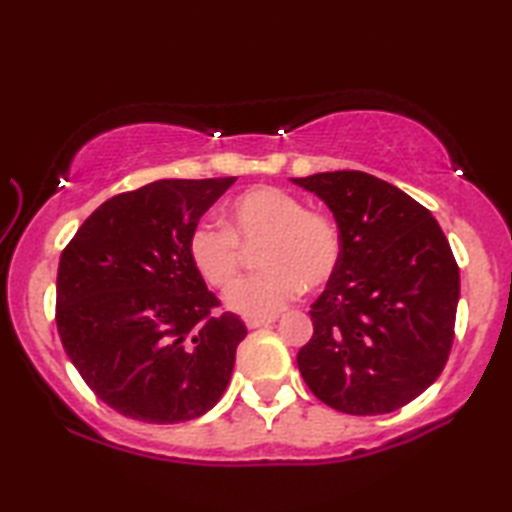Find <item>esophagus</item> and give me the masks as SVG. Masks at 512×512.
Masks as SVG:
<instances>
[{"label": "esophagus", "mask_w": 512, "mask_h": 512, "mask_svg": "<svg viewBox=\"0 0 512 512\" xmlns=\"http://www.w3.org/2000/svg\"><path fill=\"white\" fill-rule=\"evenodd\" d=\"M273 323H275V318H246V327H248V329L271 327Z\"/></svg>", "instance_id": "34e87169"}]
</instances>
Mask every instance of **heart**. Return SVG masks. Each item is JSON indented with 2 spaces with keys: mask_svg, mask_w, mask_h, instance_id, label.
Returning <instances> with one entry per match:
<instances>
[{
  "mask_svg": "<svg viewBox=\"0 0 512 512\" xmlns=\"http://www.w3.org/2000/svg\"><path fill=\"white\" fill-rule=\"evenodd\" d=\"M223 225H194L187 253L210 287L228 289L241 268L238 246H262L257 266L264 271L241 280L225 296L228 309L244 318L282 314L302 289L325 287L341 262L339 225L323 212L307 210L284 189H248L225 207Z\"/></svg>",
  "mask_w": 512,
  "mask_h": 512,
  "instance_id": "1",
  "label": "heart"
}]
</instances>
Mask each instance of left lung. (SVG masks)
Returning <instances> with one entry per match:
<instances>
[{"label":"left lung","instance_id":"8db88e82","mask_svg":"<svg viewBox=\"0 0 512 512\" xmlns=\"http://www.w3.org/2000/svg\"><path fill=\"white\" fill-rule=\"evenodd\" d=\"M341 232V262L311 305L298 368L320 402L350 415L402 409L438 379L454 341L461 277L427 207L363 171L291 178Z\"/></svg>","mask_w":512,"mask_h":512}]
</instances>
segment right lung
<instances>
[{"label": "right lung", "mask_w": 512, "mask_h": 512, "mask_svg": "<svg viewBox=\"0 0 512 512\" xmlns=\"http://www.w3.org/2000/svg\"><path fill=\"white\" fill-rule=\"evenodd\" d=\"M235 180L171 178L119 194L60 255V341L85 384L126 418H201L230 384L246 325L214 314L219 300L196 273L187 239Z\"/></svg>", "instance_id": "obj_1"}]
</instances>
